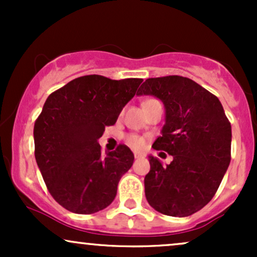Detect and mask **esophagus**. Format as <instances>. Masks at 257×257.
<instances>
[{
  "instance_id": "1",
  "label": "esophagus",
  "mask_w": 257,
  "mask_h": 257,
  "mask_svg": "<svg viewBox=\"0 0 257 257\" xmlns=\"http://www.w3.org/2000/svg\"><path fill=\"white\" fill-rule=\"evenodd\" d=\"M145 153L144 152H134V157L135 158H144L145 157Z\"/></svg>"
}]
</instances>
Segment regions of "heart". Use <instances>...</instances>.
<instances>
[{
    "label": "heart",
    "instance_id": "heart-1",
    "mask_svg": "<svg viewBox=\"0 0 257 257\" xmlns=\"http://www.w3.org/2000/svg\"><path fill=\"white\" fill-rule=\"evenodd\" d=\"M126 143H128L131 146L135 147V149H139V147L144 146V139L139 137L137 134H131L126 137Z\"/></svg>",
    "mask_w": 257,
    "mask_h": 257
}]
</instances>
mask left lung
Returning a JSON list of instances; mask_svg holds the SVG:
<instances>
[{"mask_svg":"<svg viewBox=\"0 0 257 257\" xmlns=\"http://www.w3.org/2000/svg\"><path fill=\"white\" fill-rule=\"evenodd\" d=\"M137 95L164 104L166 124L152 147L173 156L167 167L149 157L147 202L164 215L190 216L210 202L229 166L231 123L214 94L182 76L147 78Z\"/></svg>","mask_w":257,"mask_h":257,"instance_id":"obj_1","label":"left lung"}]
</instances>
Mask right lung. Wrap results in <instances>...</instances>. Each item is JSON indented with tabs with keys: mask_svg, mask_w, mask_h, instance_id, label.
I'll use <instances>...</instances> for the list:
<instances>
[{
	"mask_svg": "<svg viewBox=\"0 0 257 257\" xmlns=\"http://www.w3.org/2000/svg\"><path fill=\"white\" fill-rule=\"evenodd\" d=\"M141 82L82 76L47 98L34 126L35 157L53 198L69 211L94 214L113 202L134 155L118 145L102 156L98 140Z\"/></svg>",
	"mask_w": 257,
	"mask_h": 257,
	"instance_id": "obj_1",
	"label": "right lung"
}]
</instances>
